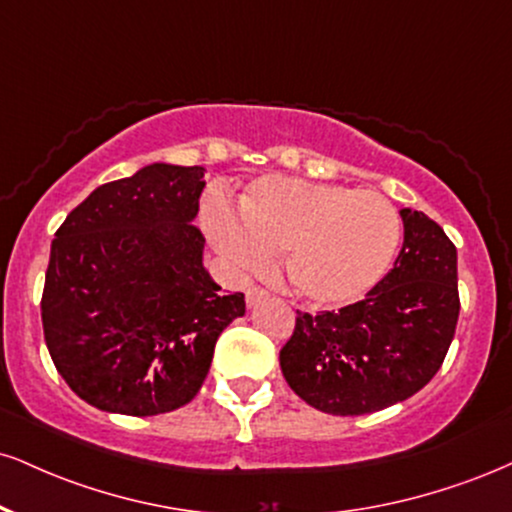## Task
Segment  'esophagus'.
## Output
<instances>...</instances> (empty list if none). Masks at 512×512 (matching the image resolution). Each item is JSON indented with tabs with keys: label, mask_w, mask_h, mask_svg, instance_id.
<instances>
[{
	"label": "esophagus",
	"mask_w": 512,
	"mask_h": 512,
	"mask_svg": "<svg viewBox=\"0 0 512 512\" xmlns=\"http://www.w3.org/2000/svg\"><path fill=\"white\" fill-rule=\"evenodd\" d=\"M264 298H267V291H262V288H248V293H245V303H248V307L260 305Z\"/></svg>",
	"instance_id": "esophagus-1"
}]
</instances>
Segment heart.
<instances>
[{
	"instance_id": "1",
	"label": "heart",
	"mask_w": 512,
	"mask_h": 512,
	"mask_svg": "<svg viewBox=\"0 0 512 512\" xmlns=\"http://www.w3.org/2000/svg\"><path fill=\"white\" fill-rule=\"evenodd\" d=\"M207 233L226 260L262 272L283 252V276L312 305H348L389 274L400 245L391 200L338 183L267 176L250 183L238 217L214 205Z\"/></svg>"
}]
</instances>
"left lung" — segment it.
<instances>
[{
    "mask_svg": "<svg viewBox=\"0 0 512 512\" xmlns=\"http://www.w3.org/2000/svg\"><path fill=\"white\" fill-rule=\"evenodd\" d=\"M403 248L365 300L298 312L279 362L288 386L329 415H367L432 381L460 315L458 250L427 214L400 209Z\"/></svg>",
    "mask_w": 512,
    "mask_h": 512,
    "instance_id": "1",
    "label": "left lung"
}]
</instances>
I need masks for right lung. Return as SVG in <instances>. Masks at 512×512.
Returning a JSON list of instances; mask_svg holds the SVG:
<instances>
[{"label": "right lung", "instance_id": "obj_1", "mask_svg": "<svg viewBox=\"0 0 512 512\" xmlns=\"http://www.w3.org/2000/svg\"><path fill=\"white\" fill-rule=\"evenodd\" d=\"M205 166L155 162L104 183L54 233L42 329L92 408L150 417L190 403L245 295L221 291L195 229Z\"/></svg>", "mask_w": 512, "mask_h": 512}]
</instances>
